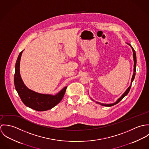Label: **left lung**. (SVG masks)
I'll list each match as a JSON object with an SVG mask.
<instances>
[{
    "mask_svg": "<svg viewBox=\"0 0 149 149\" xmlns=\"http://www.w3.org/2000/svg\"><path fill=\"white\" fill-rule=\"evenodd\" d=\"M128 45H129V46H130V47H131V49H132V52H133V58H134V73H133V74H132V79H131V85L129 86V87L127 89H126V91L124 92V93L115 102V103H111V104H104V103H99V102H96V103H97V104H99L100 105H101V106H106V107H111L112 106H114V105H115V104H116L117 103H118L124 97H125L127 95L128 93V92H129V91H130V88H131V84H132V81H134V78H135V72H136V53H135V50L133 49V47L131 46V45H130V44H129V43H127ZM93 101H94L92 99H91ZM94 102H95V101H94Z\"/></svg>",
    "mask_w": 149,
    "mask_h": 149,
    "instance_id": "obj_1",
    "label": "left lung"
}]
</instances>
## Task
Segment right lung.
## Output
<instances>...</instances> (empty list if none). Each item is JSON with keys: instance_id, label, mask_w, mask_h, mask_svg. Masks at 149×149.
I'll return each instance as SVG.
<instances>
[{"instance_id": "1", "label": "right lung", "mask_w": 149, "mask_h": 149, "mask_svg": "<svg viewBox=\"0 0 149 149\" xmlns=\"http://www.w3.org/2000/svg\"><path fill=\"white\" fill-rule=\"evenodd\" d=\"M23 50L19 53L15 64L14 85L16 91L25 106L38 111L52 109L63 99L67 86L56 95L40 93L29 89L24 84L20 74V61Z\"/></svg>"}]
</instances>
